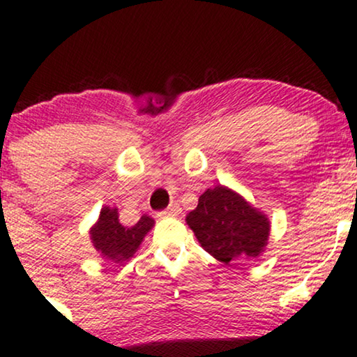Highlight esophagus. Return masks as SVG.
I'll list each match as a JSON object with an SVG mask.
<instances>
[{
	"label": "esophagus",
	"mask_w": 357,
	"mask_h": 357,
	"mask_svg": "<svg viewBox=\"0 0 357 357\" xmlns=\"http://www.w3.org/2000/svg\"><path fill=\"white\" fill-rule=\"evenodd\" d=\"M179 213H181V208H179L178 204H171V206L167 208V210L161 211L158 216H161V218H167V216H178Z\"/></svg>",
	"instance_id": "1"
}]
</instances>
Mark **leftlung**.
I'll use <instances>...</instances> for the list:
<instances>
[{
    "instance_id": "8db88e82",
    "label": "left lung",
    "mask_w": 357,
    "mask_h": 357,
    "mask_svg": "<svg viewBox=\"0 0 357 357\" xmlns=\"http://www.w3.org/2000/svg\"><path fill=\"white\" fill-rule=\"evenodd\" d=\"M186 223L202 247L223 264L258 257L270 233L265 215L225 186L204 191L196 210L186 216Z\"/></svg>"
}]
</instances>
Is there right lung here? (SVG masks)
I'll list each match as a JSON object with an SVG mask.
<instances>
[{
    "mask_svg": "<svg viewBox=\"0 0 357 357\" xmlns=\"http://www.w3.org/2000/svg\"><path fill=\"white\" fill-rule=\"evenodd\" d=\"M154 220L151 216L142 215L136 225L124 227L119 221L116 208L104 206L100 211L99 221L90 230L93 247L102 255L116 261H124L137 252L139 245L146 233L153 228Z\"/></svg>",
    "mask_w": 357,
    "mask_h": 357,
    "instance_id": "obj_1",
    "label": "right lung"
}]
</instances>
